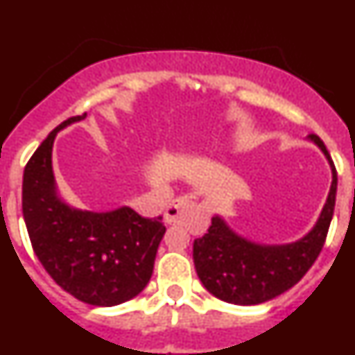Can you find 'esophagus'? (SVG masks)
Instances as JSON below:
<instances>
[{
	"label": "esophagus",
	"instance_id": "1",
	"mask_svg": "<svg viewBox=\"0 0 355 355\" xmlns=\"http://www.w3.org/2000/svg\"><path fill=\"white\" fill-rule=\"evenodd\" d=\"M197 211H199V206H197L196 200H192L190 197H180V199L172 200L171 206L165 211V222L167 224H181L192 215H196Z\"/></svg>",
	"mask_w": 355,
	"mask_h": 355
}]
</instances>
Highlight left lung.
Wrapping results in <instances>:
<instances>
[{
    "label": "left lung",
    "instance_id": "1",
    "mask_svg": "<svg viewBox=\"0 0 355 355\" xmlns=\"http://www.w3.org/2000/svg\"><path fill=\"white\" fill-rule=\"evenodd\" d=\"M327 158L332 183L318 220L309 233L283 245H266L241 236L225 222L213 215L208 233L193 241V265L200 283L216 299L236 306H256L272 300L299 283L318 258L325 243L336 205L338 175L324 142L309 135Z\"/></svg>",
    "mask_w": 355,
    "mask_h": 355
}]
</instances>
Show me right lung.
I'll return each instance as SVG.
<instances>
[{"mask_svg": "<svg viewBox=\"0 0 355 355\" xmlns=\"http://www.w3.org/2000/svg\"><path fill=\"white\" fill-rule=\"evenodd\" d=\"M85 117L62 122L30 158L23 175V216L37 258L53 281L81 302L110 307L147 286L165 225L162 216L144 218L130 206L89 211L60 196L53 144L58 131Z\"/></svg>", "mask_w": 355, "mask_h": 355, "instance_id": "add662e5", "label": "right lung"}]
</instances>
